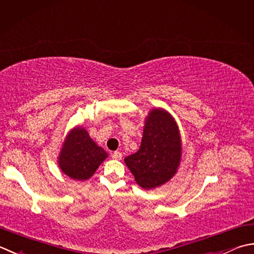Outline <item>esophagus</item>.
<instances>
[{
	"instance_id": "obj_1",
	"label": "esophagus",
	"mask_w": 254,
	"mask_h": 254,
	"mask_svg": "<svg viewBox=\"0 0 254 254\" xmlns=\"http://www.w3.org/2000/svg\"><path fill=\"white\" fill-rule=\"evenodd\" d=\"M112 158H114V160H121V158H122V153L121 152H118V151L113 152Z\"/></svg>"
}]
</instances>
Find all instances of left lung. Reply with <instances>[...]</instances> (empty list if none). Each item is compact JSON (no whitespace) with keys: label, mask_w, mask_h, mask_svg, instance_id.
I'll list each match as a JSON object with an SVG mask.
<instances>
[{"label":"left lung","mask_w":254,"mask_h":254,"mask_svg":"<svg viewBox=\"0 0 254 254\" xmlns=\"http://www.w3.org/2000/svg\"><path fill=\"white\" fill-rule=\"evenodd\" d=\"M181 154V138L175 121L170 113L154 109L146 119L140 150L124 158V162L138 185L151 190L174 176Z\"/></svg>","instance_id":"1"}]
</instances>
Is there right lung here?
<instances>
[{"instance_id": "right-lung-1", "label": "right lung", "mask_w": 254, "mask_h": 254, "mask_svg": "<svg viewBox=\"0 0 254 254\" xmlns=\"http://www.w3.org/2000/svg\"><path fill=\"white\" fill-rule=\"evenodd\" d=\"M108 154L94 143L88 132L76 127L69 133L59 155V166L72 180L86 181L106 160Z\"/></svg>"}]
</instances>
